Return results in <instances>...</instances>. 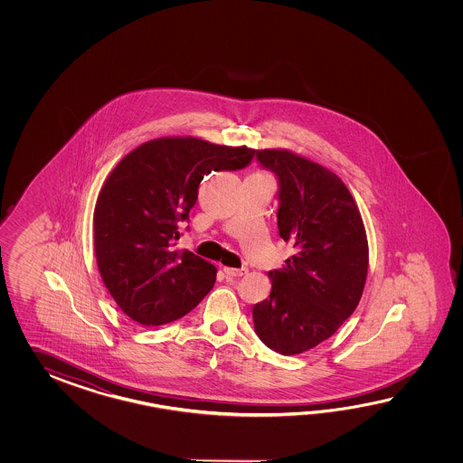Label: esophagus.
Masks as SVG:
<instances>
[{
	"label": "esophagus",
	"mask_w": 463,
	"mask_h": 463,
	"mask_svg": "<svg viewBox=\"0 0 463 463\" xmlns=\"http://www.w3.org/2000/svg\"><path fill=\"white\" fill-rule=\"evenodd\" d=\"M223 271H225V275L227 276H243L246 275V271H248V268H223Z\"/></svg>",
	"instance_id": "1"
}]
</instances>
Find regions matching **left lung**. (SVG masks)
Returning a JSON list of instances; mask_svg holds the SVG:
<instances>
[{
	"label": "left lung",
	"mask_w": 463,
	"mask_h": 463,
	"mask_svg": "<svg viewBox=\"0 0 463 463\" xmlns=\"http://www.w3.org/2000/svg\"><path fill=\"white\" fill-rule=\"evenodd\" d=\"M278 180V230L295 255L269 271L271 293L253 306L258 337L279 354L335 335L363 296L369 250L364 223L343 180L288 150H255Z\"/></svg>",
	"instance_id": "left-lung-1"
}]
</instances>
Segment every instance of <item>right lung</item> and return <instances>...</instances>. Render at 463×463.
Here are the masks:
<instances>
[{"mask_svg": "<svg viewBox=\"0 0 463 463\" xmlns=\"http://www.w3.org/2000/svg\"><path fill=\"white\" fill-rule=\"evenodd\" d=\"M253 156L200 138H156L112 170L96 203L94 250L104 285L130 319L167 325L208 295L215 266L174 245L203 177L248 167Z\"/></svg>", "mask_w": 463, "mask_h": 463, "instance_id": "obj_1", "label": "right lung"}]
</instances>
